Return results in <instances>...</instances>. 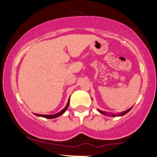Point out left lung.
Listing matches in <instances>:
<instances>
[{
    "label": "left lung",
    "instance_id": "obj_1",
    "mask_svg": "<svg viewBox=\"0 0 157 157\" xmlns=\"http://www.w3.org/2000/svg\"><path fill=\"white\" fill-rule=\"evenodd\" d=\"M131 109H132V107L130 108V109H129L126 110V111H123V112L118 113V114H114V113H108L105 112V111H100V110H99V109H98V111H99V112H100V113H101L102 114L106 115V116H111V117H119V116H122V115H125V113H127L128 112V111H130V110H131Z\"/></svg>",
    "mask_w": 157,
    "mask_h": 157
}]
</instances>
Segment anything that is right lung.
Instances as JSON below:
<instances>
[{"label": "right lung", "mask_w": 157, "mask_h": 157, "mask_svg": "<svg viewBox=\"0 0 157 157\" xmlns=\"http://www.w3.org/2000/svg\"><path fill=\"white\" fill-rule=\"evenodd\" d=\"M69 100H69V99H68V102H67V104H66V107H65L64 109L62 110V111H60V112L55 113V114L47 115V114H38V113H35V114L37 115V116H38V117H44V118H47V119H54V118H56V117H58L61 116V115H62L63 113L65 111H66V110H67L68 105H69Z\"/></svg>", "instance_id": "1"}]
</instances>
